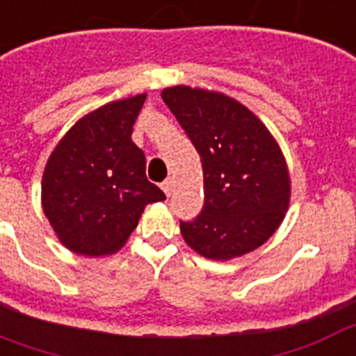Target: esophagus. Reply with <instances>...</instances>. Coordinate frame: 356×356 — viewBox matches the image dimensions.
<instances>
[{"mask_svg": "<svg viewBox=\"0 0 356 356\" xmlns=\"http://www.w3.org/2000/svg\"><path fill=\"white\" fill-rule=\"evenodd\" d=\"M162 191L165 192V196H171V191H173V179H165L162 183Z\"/></svg>", "mask_w": 356, "mask_h": 356, "instance_id": "34e87169", "label": "esophagus"}]
</instances>
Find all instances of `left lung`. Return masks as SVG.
I'll use <instances>...</instances> for the list:
<instances>
[{"mask_svg": "<svg viewBox=\"0 0 356 356\" xmlns=\"http://www.w3.org/2000/svg\"><path fill=\"white\" fill-rule=\"evenodd\" d=\"M162 99L198 151L204 207L181 220V234L205 259L254 251L285 217L291 181L285 158L259 118L236 99L173 86Z\"/></svg>", "mask_w": 356, "mask_h": 356, "instance_id": "8db88e82", "label": "left lung"}]
</instances>
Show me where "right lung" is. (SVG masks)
<instances>
[{
    "label": "right lung",
    "instance_id": "1",
    "mask_svg": "<svg viewBox=\"0 0 356 356\" xmlns=\"http://www.w3.org/2000/svg\"><path fill=\"white\" fill-rule=\"evenodd\" d=\"M143 102L141 94L86 115L49 158L44 215L73 252H117L136 230L145 205L165 200L145 175V154L131 141Z\"/></svg>",
    "mask_w": 356,
    "mask_h": 356
}]
</instances>
